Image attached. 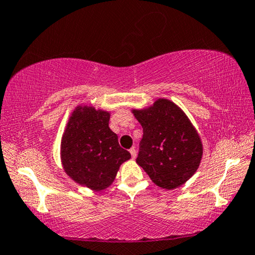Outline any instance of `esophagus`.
Here are the masks:
<instances>
[{
    "mask_svg": "<svg viewBox=\"0 0 255 255\" xmlns=\"http://www.w3.org/2000/svg\"><path fill=\"white\" fill-rule=\"evenodd\" d=\"M129 152H130L131 158H135L136 155H137V152H136V149L135 148H131L130 150H129Z\"/></svg>",
    "mask_w": 255,
    "mask_h": 255,
    "instance_id": "1",
    "label": "esophagus"
}]
</instances>
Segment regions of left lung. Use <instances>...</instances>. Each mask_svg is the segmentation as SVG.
Returning a JSON list of instances; mask_svg holds the SVG:
<instances>
[{
	"instance_id": "left-lung-1",
	"label": "left lung",
	"mask_w": 255,
	"mask_h": 255,
	"mask_svg": "<svg viewBox=\"0 0 255 255\" xmlns=\"http://www.w3.org/2000/svg\"><path fill=\"white\" fill-rule=\"evenodd\" d=\"M143 128L136 163L153 184L174 189L198 170L203 148L200 135L180 107L159 98L143 110H132Z\"/></svg>"
}]
</instances>
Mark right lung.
Segmentation results:
<instances>
[{"instance_id": "right-lung-1", "label": "right lung", "mask_w": 255, "mask_h": 255, "mask_svg": "<svg viewBox=\"0 0 255 255\" xmlns=\"http://www.w3.org/2000/svg\"><path fill=\"white\" fill-rule=\"evenodd\" d=\"M109 121L107 111L77 106L61 141L64 172L77 184L93 191L109 187L120 165L130 158V153L119 145Z\"/></svg>"}]
</instances>
